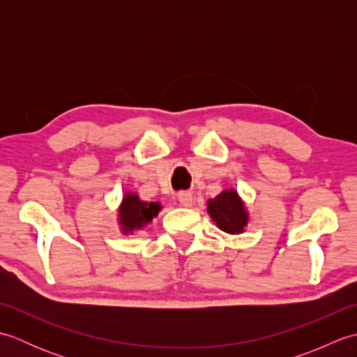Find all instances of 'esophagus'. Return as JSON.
Returning a JSON list of instances; mask_svg holds the SVG:
<instances>
[{
  "label": "esophagus",
  "instance_id": "esophagus-1",
  "mask_svg": "<svg viewBox=\"0 0 357 357\" xmlns=\"http://www.w3.org/2000/svg\"><path fill=\"white\" fill-rule=\"evenodd\" d=\"M178 199H179V202H181V206L192 207V204H193V195H192V192H179V193H178Z\"/></svg>",
  "mask_w": 357,
  "mask_h": 357
}]
</instances>
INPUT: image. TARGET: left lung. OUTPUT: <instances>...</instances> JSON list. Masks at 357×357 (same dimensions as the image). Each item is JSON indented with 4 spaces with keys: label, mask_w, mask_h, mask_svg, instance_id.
I'll return each mask as SVG.
<instances>
[{
    "label": "left lung",
    "mask_w": 357,
    "mask_h": 357,
    "mask_svg": "<svg viewBox=\"0 0 357 357\" xmlns=\"http://www.w3.org/2000/svg\"><path fill=\"white\" fill-rule=\"evenodd\" d=\"M207 211L219 230L229 234L244 233L248 224V211L236 190H224L207 201Z\"/></svg>",
    "instance_id": "8db88e82"
}]
</instances>
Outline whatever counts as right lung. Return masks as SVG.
<instances>
[{
  "label": "right lung",
  "mask_w": 357,
  "mask_h": 357,
  "mask_svg": "<svg viewBox=\"0 0 357 357\" xmlns=\"http://www.w3.org/2000/svg\"><path fill=\"white\" fill-rule=\"evenodd\" d=\"M162 206L159 202L141 201L133 192H127L118 208V224L124 234L135 233L144 229L158 216Z\"/></svg>",
  "instance_id": "right-lung-1"
}]
</instances>
